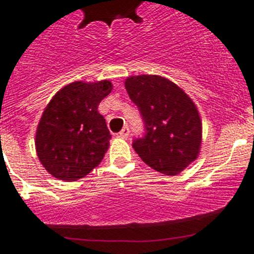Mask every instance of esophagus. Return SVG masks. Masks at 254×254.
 Masks as SVG:
<instances>
[{
	"label": "esophagus",
	"instance_id": "34e87169",
	"mask_svg": "<svg viewBox=\"0 0 254 254\" xmlns=\"http://www.w3.org/2000/svg\"><path fill=\"white\" fill-rule=\"evenodd\" d=\"M120 136H121V137H125V138L128 137V136H129V128L127 127V126H125V127H123L122 131L120 132Z\"/></svg>",
	"mask_w": 254,
	"mask_h": 254
}]
</instances>
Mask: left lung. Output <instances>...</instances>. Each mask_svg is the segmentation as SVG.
Listing matches in <instances>:
<instances>
[{"mask_svg":"<svg viewBox=\"0 0 254 254\" xmlns=\"http://www.w3.org/2000/svg\"><path fill=\"white\" fill-rule=\"evenodd\" d=\"M125 86L145 125V133L132 147L156 172L179 174L196 160L201 146L202 123L194 103L161 76H129Z\"/></svg>","mask_w":254,"mask_h":254,"instance_id":"8db88e82","label":"left lung"}]
</instances>
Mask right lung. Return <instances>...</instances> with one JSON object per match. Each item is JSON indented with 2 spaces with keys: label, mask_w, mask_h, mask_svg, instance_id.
I'll return each mask as SVG.
<instances>
[{
  "label": "right lung",
  "mask_w": 254,
  "mask_h": 254,
  "mask_svg": "<svg viewBox=\"0 0 254 254\" xmlns=\"http://www.w3.org/2000/svg\"><path fill=\"white\" fill-rule=\"evenodd\" d=\"M111 91L107 80L76 81L62 87L46 107L35 147L40 163L55 178L77 181L103 160L112 134L98 105Z\"/></svg>",
  "instance_id": "add662e5"
}]
</instances>
